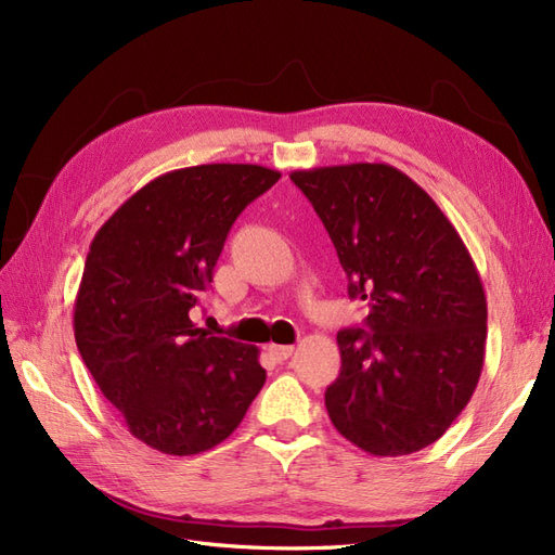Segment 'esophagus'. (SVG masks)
<instances>
[{"label": "esophagus", "mask_w": 555, "mask_h": 555, "mask_svg": "<svg viewBox=\"0 0 555 555\" xmlns=\"http://www.w3.org/2000/svg\"><path fill=\"white\" fill-rule=\"evenodd\" d=\"M268 354H271L275 361H287L294 354L292 345H268Z\"/></svg>", "instance_id": "obj_1"}]
</instances>
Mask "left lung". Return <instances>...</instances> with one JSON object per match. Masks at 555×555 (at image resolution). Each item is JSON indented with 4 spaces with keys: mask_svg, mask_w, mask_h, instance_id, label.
Segmentation results:
<instances>
[{
    "mask_svg": "<svg viewBox=\"0 0 555 555\" xmlns=\"http://www.w3.org/2000/svg\"><path fill=\"white\" fill-rule=\"evenodd\" d=\"M324 222L365 328H343L340 375L326 410L343 438L373 456L440 440L483 367L486 296L459 231L418 184L389 164L294 171Z\"/></svg>",
    "mask_w": 555,
    "mask_h": 555,
    "instance_id": "left-lung-1",
    "label": "left lung"
}]
</instances>
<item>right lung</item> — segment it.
<instances>
[{
    "instance_id": "1",
    "label": "right lung",
    "mask_w": 555,
    "mask_h": 555,
    "mask_svg": "<svg viewBox=\"0 0 555 555\" xmlns=\"http://www.w3.org/2000/svg\"><path fill=\"white\" fill-rule=\"evenodd\" d=\"M280 180L257 164L169 171L131 194L90 245L74 335L133 438L194 456L238 428L266 382L259 349L196 328L190 310L236 217Z\"/></svg>"
}]
</instances>
